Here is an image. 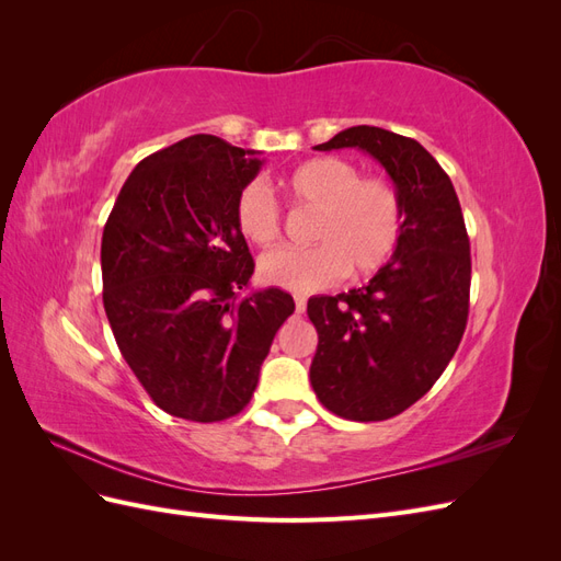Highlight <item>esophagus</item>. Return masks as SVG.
<instances>
[{"mask_svg":"<svg viewBox=\"0 0 561 561\" xmlns=\"http://www.w3.org/2000/svg\"><path fill=\"white\" fill-rule=\"evenodd\" d=\"M295 311L301 316L304 311H307V297H301V295H295Z\"/></svg>","mask_w":561,"mask_h":561,"instance_id":"esophagus-1","label":"esophagus"}]
</instances>
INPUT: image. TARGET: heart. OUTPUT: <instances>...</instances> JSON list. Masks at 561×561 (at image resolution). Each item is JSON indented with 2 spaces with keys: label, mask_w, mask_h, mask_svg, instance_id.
<instances>
[{
  "label": "heart",
  "mask_w": 561,
  "mask_h": 561,
  "mask_svg": "<svg viewBox=\"0 0 561 561\" xmlns=\"http://www.w3.org/2000/svg\"><path fill=\"white\" fill-rule=\"evenodd\" d=\"M285 194L297 208L316 210L311 248H283L260 260V278L297 295L325 290L346 276H369L393 257L402 236V201L393 184L363 175L342 157H318L287 175ZM245 241L266 248L280 236V208L262 182L245 184L233 208Z\"/></svg>",
  "instance_id": "heart-1"
}]
</instances>
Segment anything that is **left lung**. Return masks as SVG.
I'll return each instance as SVG.
<instances>
[{
    "instance_id": "1",
    "label": "left lung",
    "mask_w": 561,
    "mask_h": 561,
    "mask_svg": "<svg viewBox=\"0 0 561 561\" xmlns=\"http://www.w3.org/2000/svg\"><path fill=\"white\" fill-rule=\"evenodd\" d=\"M342 147H358L386 168L404 222L396 254L367 285L309 299L318 330L309 377L332 414L383 421L426 396L461 344L470 241L449 175L416 140L353 126L316 149Z\"/></svg>"
}]
</instances>
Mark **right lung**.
<instances>
[{"label": "right lung", "instance_id": "obj_1", "mask_svg": "<svg viewBox=\"0 0 561 561\" xmlns=\"http://www.w3.org/2000/svg\"><path fill=\"white\" fill-rule=\"evenodd\" d=\"M257 151L192 135L142 159L103 231V304L116 346L163 412L215 423L239 414L293 297L239 299L254 260L233 208Z\"/></svg>", "mask_w": 561, "mask_h": 561}]
</instances>
